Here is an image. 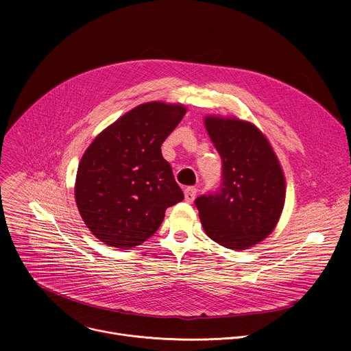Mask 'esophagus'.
Wrapping results in <instances>:
<instances>
[{"mask_svg":"<svg viewBox=\"0 0 351 351\" xmlns=\"http://www.w3.org/2000/svg\"><path fill=\"white\" fill-rule=\"evenodd\" d=\"M195 194H197V189H194V187H187V189L184 190V199H186L187 203H193V199H194Z\"/></svg>","mask_w":351,"mask_h":351,"instance_id":"34e87169","label":"esophagus"}]
</instances>
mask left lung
I'll return each mask as SVG.
<instances>
[{
	"label": "left lung",
	"instance_id": "obj_1",
	"mask_svg": "<svg viewBox=\"0 0 351 351\" xmlns=\"http://www.w3.org/2000/svg\"><path fill=\"white\" fill-rule=\"evenodd\" d=\"M206 128L222 160L221 183L194 203L214 241L244 250L274 230L285 204V176L271 144L254 125L208 117Z\"/></svg>",
	"mask_w": 351,
	"mask_h": 351
}]
</instances>
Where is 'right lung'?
<instances>
[{"label":"right lung","mask_w":351,"mask_h":351,"mask_svg":"<svg viewBox=\"0 0 351 351\" xmlns=\"http://www.w3.org/2000/svg\"><path fill=\"white\" fill-rule=\"evenodd\" d=\"M182 106L141 104L99 133L79 164L75 198L93 234L118 248L153 236L165 210L184 198L161 144L184 117Z\"/></svg>","instance_id":"add662e5"}]
</instances>
